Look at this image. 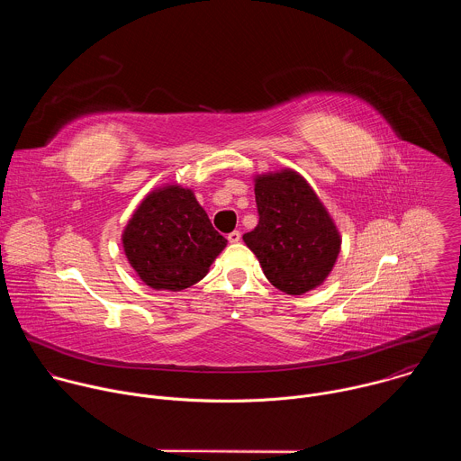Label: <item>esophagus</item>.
<instances>
[{"label": "esophagus", "instance_id": "obj_1", "mask_svg": "<svg viewBox=\"0 0 461 461\" xmlns=\"http://www.w3.org/2000/svg\"><path fill=\"white\" fill-rule=\"evenodd\" d=\"M228 240H230L231 244H237V242L240 240V231H237V230H235V231H231V233L228 235Z\"/></svg>", "mask_w": 461, "mask_h": 461}]
</instances>
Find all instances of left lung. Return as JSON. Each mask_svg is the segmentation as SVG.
<instances>
[{
  "instance_id": "1",
  "label": "left lung",
  "mask_w": 461,
  "mask_h": 461,
  "mask_svg": "<svg viewBox=\"0 0 461 461\" xmlns=\"http://www.w3.org/2000/svg\"><path fill=\"white\" fill-rule=\"evenodd\" d=\"M258 224L242 235L267 279L303 295L330 276L341 235L312 185L294 169L255 176Z\"/></svg>"
}]
</instances>
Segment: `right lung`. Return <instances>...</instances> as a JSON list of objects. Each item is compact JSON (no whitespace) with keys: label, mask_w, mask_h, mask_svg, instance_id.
I'll return each instance as SVG.
<instances>
[{"label":"right lung","mask_w":461,"mask_h":461,"mask_svg":"<svg viewBox=\"0 0 461 461\" xmlns=\"http://www.w3.org/2000/svg\"><path fill=\"white\" fill-rule=\"evenodd\" d=\"M122 244L129 265L148 286L180 292L206 277L228 240L212 226L191 189L166 184L135 210Z\"/></svg>","instance_id":"right-lung-1"}]
</instances>
